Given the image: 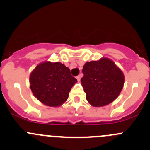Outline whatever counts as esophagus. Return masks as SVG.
<instances>
[{
    "label": "esophagus",
    "instance_id": "esophagus-1",
    "mask_svg": "<svg viewBox=\"0 0 150 150\" xmlns=\"http://www.w3.org/2000/svg\"><path fill=\"white\" fill-rule=\"evenodd\" d=\"M76 78H77V80H78V81H81V75H78V76L76 77Z\"/></svg>",
    "mask_w": 150,
    "mask_h": 150
}]
</instances>
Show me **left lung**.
<instances>
[{"instance_id": "1", "label": "left lung", "mask_w": 150, "mask_h": 150, "mask_svg": "<svg viewBox=\"0 0 150 150\" xmlns=\"http://www.w3.org/2000/svg\"><path fill=\"white\" fill-rule=\"evenodd\" d=\"M81 84L86 98L93 107H103L117 99L123 88L124 75L119 67L107 58L84 64Z\"/></svg>"}]
</instances>
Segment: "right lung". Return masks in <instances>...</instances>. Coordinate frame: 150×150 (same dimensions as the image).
<instances>
[{
    "label": "right lung",
    "mask_w": 150,
    "mask_h": 150,
    "mask_svg": "<svg viewBox=\"0 0 150 150\" xmlns=\"http://www.w3.org/2000/svg\"><path fill=\"white\" fill-rule=\"evenodd\" d=\"M77 81L64 64L51 62L39 64L30 77L33 95L48 107H59L64 103Z\"/></svg>",
    "instance_id": "add662e5"
}]
</instances>
